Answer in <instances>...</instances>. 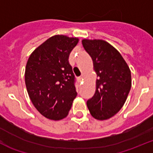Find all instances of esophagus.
I'll use <instances>...</instances> for the list:
<instances>
[{
  "instance_id": "esophagus-1",
  "label": "esophagus",
  "mask_w": 153,
  "mask_h": 153,
  "mask_svg": "<svg viewBox=\"0 0 153 153\" xmlns=\"http://www.w3.org/2000/svg\"><path fill=\"white\" fill-rule=\"evenodd\" d=\"M82 80H83V77H82V76H80V77H78V81L79 82H82Z\"/></svg>"
}]
</instances>
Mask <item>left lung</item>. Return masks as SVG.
I'll return each instance as SVG.
<instances>
[{
  "label": "left lung",
  "instance_id": "1",
  "mask_svg": "<svg viewBox=\"0 0 153 153\" xmlns=\"http://www.w3.org/2000/svg\"><path fill=\"white\" fill-rule=\"evenodd\" d=\"M82 45L93 60L96 91L87 106L93 117L100 120L114 116L124 104L131 88V72L120 53L100 39H83Z\"/></svg>",
  "mask_w": 153,
  "mask_h": 153
}]
</instances>
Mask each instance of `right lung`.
<instances>
[{
    "label": "right lung",
    "mask_w": 153,
    "mask_h": 153,
    "mask_svg": "<svg viewBox=\"0 0 153 153\" xmlns=\"http://www.w3.org/2000/svg\"><path fill=\"white\" fill-rule=\"evenodd\" d=\"M78 42V38L54 36L36 48L27 61V92L34 107L46 118L59 120L67 117L76 97L68 58Z\"/></svg>",
    "instance_id": "right-lung-1"
}]
</instances>
